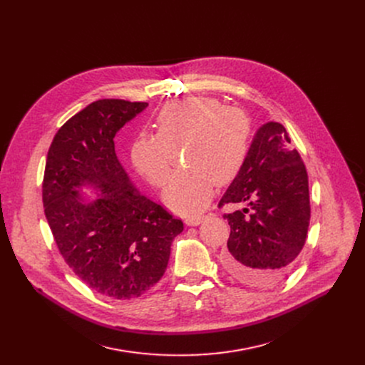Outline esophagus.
<instances>
[{
	"instance_id": "esophagus-1",
	"label": "esophagus",
	"mask_w": 365,
	"mask_h": 365,
	"mask_svg": "<svg viewBox=\"0 0 365 365\" xmlns=\"http://www.w3.org/2000/svg\"><path fill=\"white\" fill-rule=\"evenodd\" d=\"M204 215H201V214H195V215H187L186 218H185V222L187 224V225H200L202 221H204Z\"/></svg>"
}]
</instances>
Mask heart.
I'll return each instance as SVG.
<instances>
[{
	"label": "heart",
	"instance_id": "1",
	"mask_svg": "<svg viewBox=\"0 0 365 365\" xmlns=\"http://www.w3.org/2000/svg\"><path fill=\"white\" fill-rule=\"evenodd\" d=\"M155 134L141 132L132 143L130 160L151 185L169 178L175 150L186 145L187 170L175 175L163 190V202L176 212L202 210L215 185L233 180L246 161L250 122L237 108L215 97L193 96L165 105L157 115Z\"/></svg>",
	"mask_w": 365,
	"mask_h": 365
}]
</instances>
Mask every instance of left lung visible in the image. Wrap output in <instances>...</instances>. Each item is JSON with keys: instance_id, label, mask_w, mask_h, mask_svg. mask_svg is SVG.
<instances>
[{"instance_id": "left-lung-1", "label": "left lung", "mask_w": 365, "mask_h": 365, "mask_svg": "<svg viewBox=\"0 0 365 365\" xmlns=\"http://www.w3.org/2000/svg\"><path fill=\"white\" fill-rule=\"evenodd\" d=\"M289 143L281 123H262L243 168L218 204L246 202L252 211L249 219L240 211L224 215L230 237L221 256L227 272L249 285L279 282L306 243L309 178L300 154Z\"/></svg>"}]
</instances>
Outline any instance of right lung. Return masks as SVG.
<instances>
[{
    "label": "right lung",
    "instance_id": "obj_1",
    "mask_svg": "<svg viewBox=\"0 0 365 365\" xmlns=\"http://www.w3.org/2000/svg\"><path fill=\"white\" fill-rule=\"evenodd\" d=\"M147 106L93 102L61 126L46 158L43 207L55 243L84 284L116 300L160 281L183 231L180 220L132 185L115 153V135Z\"/></svg>",
    "mask_w": 365,
    "mask_h": 365
}]
</instances>
